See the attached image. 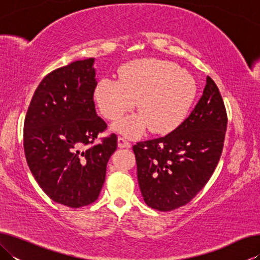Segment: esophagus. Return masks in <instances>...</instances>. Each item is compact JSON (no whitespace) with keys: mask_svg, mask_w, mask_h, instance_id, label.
<instances>
[{"mask_svg":"<svg viewBox=\"0 0 260 260\" xmlns=\"http://www.w3.org/2000/svg\"><path fill=\"white\" fill-rule=\"evenodd\" d=\"M118 147L119 148H131V143H129V141L126 140V138L118 136Z\"/></svg>","mask_w":260,"mask_h":260,"instance_id":"obj_1","label":"esophagus"}]
</instances>
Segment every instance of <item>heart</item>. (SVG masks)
I'll list each match as a JSON object with an SVG mask.
<instances>
[{
    "mask_svg": "<svg viewBox=\"0 0 260 260\" xmlns=\"http://www.w3.org/2000/svg\"><path fill=\"white\" fill-rule=\"evenodd\" d=\"M119 80L100 79L94 99L101 113L114 120L134 108L138 113L116 121L113 131L128 138L143 134L149 127L157 134L170 133L181 124L196 96L192 77L175 63L143 58L119 69Z\"/></svg>",
    "mask_w": 260,
    "mask_h": 260,
    "instance_id": "b5f03b06",
    "label": "heart"
}]
</instances>
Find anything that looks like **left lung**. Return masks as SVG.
I'll return each mask as SVG.
<instances>
[{
    "instance_id": "8db88e82",
    "label": "left lung",
    "mask_w": 260,
    "mask_h": 260,
    "mask_svg": "<svg viewBox=\"0 0 260 260\" xmlns=\"http://www.w3.org/2000/svg\"><path fill=\"white\" fill-rule=\"evenodd\" d=\"M227 114L217 85L206 77L203 95L173 132L136 143L139 186L146 204L172 211L202 190L221 156Z\"/></svg>"
}]
</instances>
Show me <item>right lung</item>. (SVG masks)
Instances as JSON below:
<instances>
[{"label": "right lung", "mask_w": 260, "mask_h": 260, "mask_svg": "<svg viewBox=\"0 0 260 260\" xmlns=\"http://www.w3.org/2000/svg\"><path fill=\"white\" fill-rule=\"evenodd\" d=\"M95 58L48 74L26 113L24 150L39 186L56 203L81 208L98 200L117 135L93 144L107 124L95 110Z\"/></svg>", "instance_id": "right-lung-1"}]
</instances>
